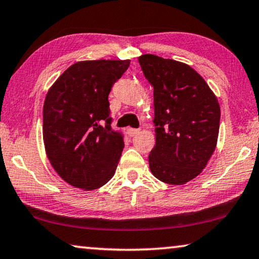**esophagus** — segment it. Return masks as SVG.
I'll use <instances>...</instances> for the list:
<instances>
[{
  "mask_svg": "<svg viewBox=\"0 0 259 259\" xmlns=\"http://www.w3.org/2000/svg\"><path fill=\"white\" fill-rule=\"evenodd\" d=\"M126 131H128V135L131 137L136 136V135L140 133V130H138V129H133V128H128V130H126Z\"/></svg>",
  "mask_w": 259,
  "mask_h": 259,
  "instance_id": "obj_1",
  "label": "esophagus"
}]
</instances>
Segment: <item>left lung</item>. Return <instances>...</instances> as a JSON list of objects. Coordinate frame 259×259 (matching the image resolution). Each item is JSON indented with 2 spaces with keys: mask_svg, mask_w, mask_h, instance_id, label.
Returning <instances> with one entry per match:
<instances>
[{
  "mask_svg": "<svg viewBox=\"0 0 259 259\" xmlns=\"http://www.w3.org/2000/svg\"><path fill=\"white\" fill-rule=\"evenodd\" d=\"M154 87L156 144L149 166L157 180L181 185L198 176L216 148L221 109L197 71L151 54L138 57Z\"/></svg>",
  "mask_w": 259,
  "mask_h": 259,
  "instance_id": "left-lung-1",
  "label": "left lung"
}]
</instances>
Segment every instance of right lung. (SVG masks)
Segmentation results:
<instances>
[{
    "mask_svg": "<svg viewBox=\"0 0 259 259\" xmlns=\"http://www.w3.org/2000/svg\"><path fill=\"white\" fill-rule=\"evenodd\" d=\"M130 61L72 64L54 83L43 105V141L56 172L72 187L94 190L114 176L124 140L111 129L108 96Z\"/></svg>",
    "mask_w": 259,
    "mask_h": 259,
    "instance_id": "obj_1",
    "label": "right lung"
}]
</instances>
